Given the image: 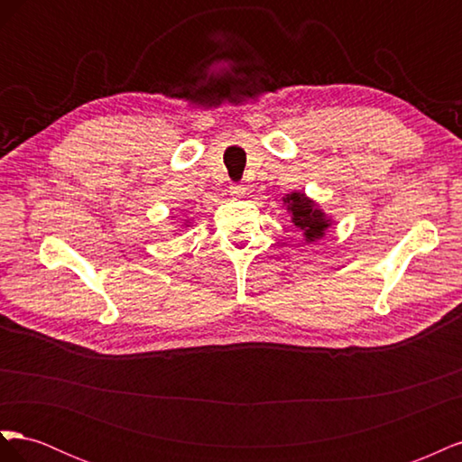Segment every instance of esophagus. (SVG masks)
<instances>
[{"instance_id": "esophagus-1", "label": "esophagus", "mask_w": 462, "mask_h": 462, "mask_svg": "<svg viewBox=\"0 0 462 462\" xmlns=\"http://www.w3.org/2000/svg\"><path fill=\"white\" fill-rule=\"evenodd\" d=\"M245 187L243 185H233L231 187V194H233V197H236V199H243L245 197Z\"/></svg>"}]
</instances>
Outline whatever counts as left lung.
I'll return each instance as SVG.
<instances>
[{
  "instance_id": "obj_1",
  "label": "left lung",
  "mask_w": 462,
  "mask_h": 462,
  "mask_svg": "<svg viewBox=\"0 0 462 462\" xmlns=\"http://www.w3.org/2000/svg\"><path fill=\"white\" fill-rule=\"evenodd\" d=\"M283 208L291 216V223L297 227L306 243H316L324 239L331 227L333 217L328 216L321 206L312 200L304 190H292L283 197Z\"/></svg>"
}]
</instances>
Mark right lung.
Here are the masks:
<instances>
[{
    "label": "right lung",
    "instance_id": "obj_1",
    "mask_svg": "<svg viewBox=\"0 0 462 462\" xmlns=\"http://www.w3.org/2000/svg\"><path fill=\"white\" fill-rule=\"evenodd\" d=\"M190 223H192L190 219H185V221H183V227H189V226H190Z\"/></svg>",
    "mask_w": 462,
    "mask_h": 462
}]
</instances>
